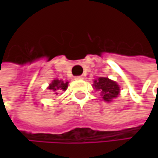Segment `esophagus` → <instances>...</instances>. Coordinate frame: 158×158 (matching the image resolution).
Listing matches in <instances>:
<instances>
[{"label":"esophagus","instance_id":"34e87169","mask_svg":"<svg viewBox=\"0 0 158 158\" xmlns=\"http://www.w3.org/2000/svg\"><path fill=\"white\" fill-rule=\"evenodd\" d=\"M75 78H76V80H83V78H84V76H77V77H76Z\"/></svg>","mask_w":158,"mask_h":158}]
</instances>
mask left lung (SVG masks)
<instances>
[{
	"label": "left lung",
	"mask_w": 158,
	"mask_h": 158,
	"mask_svg": "<svg viewBox=\"0 0 158 158\" xmlns=\"http://www.w3.org/2000/svg\"><path fill=\"white\" fill-rule=\"evenodd\" d=\"M93 85L96 90L100 92L102 99L107 102H110L119 95L120 89L118 84L108 77H98L94 81Z\"/></svg>",
	"instance_id": "8db88e82"
}]
</instances>
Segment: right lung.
Segmentation results:
<instances>
[{"label":"right lung","instance_id":"add662e5","mask_svg":"<svg viewBox=\"0 0 158 158\" xmlns=\"http://www.w3.org/2000/svg\"><path fill=\"white\" fill-rule=\"evenodd\" d=\"M68 81H60V80H54L48 86L49 90H52L53 92H55V94H59L61 91H65L68 87Z\"/></svg>","mask_w":158,"mask_h":158}]
</instances>
